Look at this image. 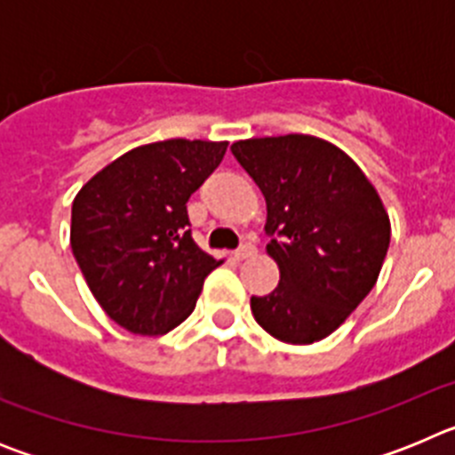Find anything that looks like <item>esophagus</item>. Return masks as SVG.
Wrapping results in <instances>:
<instances>
[{"label":"esophagus","instance_id":"1","mask_svg":"<svg viewBox=\"0 0 455 455\" xmlns=\"http://www.w3.org/2000/svg\"><path fill=\"white\" fill-rule=\"evenodd\" d=\"M251 255H255V246H251V243H243L239 251H235V259H248Z\"/></svg>","mask_w":455,"mask_h":455}]
</instances>
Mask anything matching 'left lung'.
<instances>
[{
  "instance_id": "8db88e82",
  "label": "left lung",
  "mask_w": 455,
  "mask_h": 455,
  "mask_svg": "<svg viewBox=\"0 0 455 455\" xmlns=\"http://www.w3.org/2000/svg\"><path fill=\"white\" fill-rule=\"evenodd\" d=\"M267 200L268 255L280 283L252 296L255 321L287 344L337 331L373 289L389 248V219L364 172L328 140L307 134L232 143Z\"/></svg>"
}]
</instances>
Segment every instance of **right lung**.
Wrapping results in <instances>:
<instances>
[{
    "mask_svg": "<svg viewBox=\"0 0 455 455\" xmlns=\"http://www.w3.org/2000/svg\"><path fill=\"white\" fill-rule=\"evenodd\" d=\"M228 143L171 139L100 171L72 203L70 246L102 309L134 335H164L196 307L220 262L196 246L187 203Z\"/></svg>",
    "mask_w": 455,
    "mask_h": 455,
    "instance_id": "right-lung-1",
    "label": "right lung"
}]
</instances>
